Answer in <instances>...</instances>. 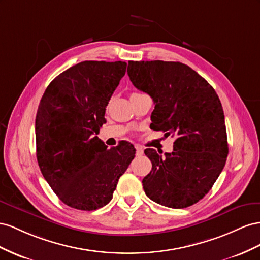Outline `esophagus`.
<instances>
[{
  "mask_svg": "<svg viewBox=\"0 0 260 260\" xmlns=\"http://www.w3.org/2000/svg\"><path fill=\"white\" fill-rule=\"evenodd\" d=\"M135 148H136V154L137 155H142L144 153V149L140 146H135Z\"/></svg>",
  "mask_w": 260,
  "mask_h": 260,
  "instance_id": "34e87169",
  "label": "esophagus"
}]
</instances>
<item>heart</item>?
Segmentation results:
<instances>
[{"instance_id":"obj_1","label":"heart","mask_w":260,"mask_h":260,"mask_svg":"<svg viewBox=\"0 0 260 260\" xmlns=\"http://www.w3.org/2000/svg\"><path fill=\"white\" fill-rule=\"evenodd\" d=\"M137 94H140V93H138V92H133V93L131 94V97H132V95H137Z\"/></svg>"}]
</instances>
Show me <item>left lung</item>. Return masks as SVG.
I'll use <instances>...</instances> for the list:
<instances>
[{"mask_svg":"<svg viewBox=\"0 0 260 260\" xmlns=\"http://www.w3.org/2000/svg\"><path fill=\"white\" fill-rule=\"evenodd\" d=\"M137 89L153 99L150 127L175 136L171 153L147 148L152 169L144 177L146 195L154 203L181 209L208 192L229 153L224 113L208 81L180 62H128Z\"/></svg>","mask_w":260,"mask_h":260,"instance_id":"left-lung-1","label":"left lung"}]
</instances>
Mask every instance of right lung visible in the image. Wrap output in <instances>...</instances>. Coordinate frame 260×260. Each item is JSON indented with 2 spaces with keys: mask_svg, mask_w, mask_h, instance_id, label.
I'll list each match as a JSON object with an SVG mask.
<instances>
[{
  "mask_svg": "<svg viewBox=\"0 0 260 260\" xmlns=\"http://www.w3.org/2000/svg\"><path fill=\"white\" fill-rule=\"evenodd\" d=\"M125 62L84 61L47 87L36 116L37 160L56 196L72 208L91 211L110 203L135 157L127 142L108 149L98 138Z\"/></svg>",
  "mask_w": 260,
  "mask_h": 260,
  "instance_id": "add662e5",
  "label": "right lung"
}]
</instances>
